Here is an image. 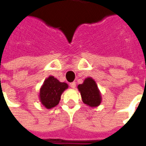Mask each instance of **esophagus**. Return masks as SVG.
<instances>
[{"mask_svg": "<svg viewBox=\"0 0 146 146\" xmlns=\"http://www.w3.org/2000/svg\"><path fill=\"white\" fill-rule=\"evenodd\" d=\"M76 82H72V83H70V88H73V89H74V88H76Z\"/></svg>", "mask_w": 146, "mask_h": 146, "instance_id": "obj_1", "label": "esophagus"}]
</instances>
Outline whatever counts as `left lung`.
Here are the masks:
<instances>
[{
  "label": "left lung",
  "instance_id": "1",
  "mask_svg": "<svg viewBox=\"0 0 146 146\" xmlns=\"http://www.w3.org/2000/svg\"><path fill=\"white\" fill-rule=\"evenodd\" d=\"M83 102L90 107H97L102 102V95L95 80L87 77L81 84L77 86Z\"/></svg>",
  "mask_w": 146,
  "mask_h": 146
}]
</instances>
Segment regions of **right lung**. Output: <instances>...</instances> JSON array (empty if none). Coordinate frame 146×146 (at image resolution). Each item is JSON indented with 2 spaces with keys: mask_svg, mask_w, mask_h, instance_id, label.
<instances>
[{
  "mask_svg": "<svg viewBox=\"0 0 146 146\" xmlns=\"http://www.w3.org/2000/svg\"><path fill=\"white\" fill-rule=\"evenodd\" d=\"M68 87L66 83L60 82L53 76H49L40 89V102L48 110L56 106L59 103L61 95Z\"/></svg>",
  "mask_w": 146,
  "mask_h": 146,
  "instance_id": "add662e5",
  "label": "right lung"
}]
</instances>
